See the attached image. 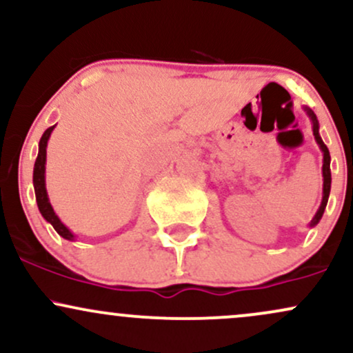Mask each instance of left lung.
Returning <instances> with one entry per match:
<instances>
[{"instance_id":"left-lung-1","label":"left lung","mask_w":353,"mask_h":353,"mask_svg":"<svg viewBox=\"0 0 353 353\" xmlns=\"http://www.w3.org/2000/svg\"><path fill=\"white\" fill-rule=\"evenodd\" d=\"M307 114L310 116L312 123H314L315 141H317V144L320 145V149H322V152H323V165H322V172H323V199H322V204H320V209L317 210V214H315V217L312 219V222H310V225H315L320 221V219H322L323 210H325V205H327V201H329L330 182H332V177H330V154H329V149H327V145L323 144L322 137L319 136V123H317V117H315V114H314V111H312V109H307Z\"/></svg>"}]
</instances>
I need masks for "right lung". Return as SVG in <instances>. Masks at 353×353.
<instances>
[{"instance_id": "add662e5", "label": "right lung", "mask_w": 353, "mask_h": 353, "mask_svg": "<svg viewBox=\"0 0 353 353\" xmlns=\"http://www.w3.org/2000/svg\"><path fill=\"white\" fill-rule=\"evenodd\" d=\"M54 129V125L48 128L44 131V134L39 139V152L38 157H36L34 163V171H33V184H34V192H36V202H38V208L41 216L46 219L48 222H51V225L54 228L56 232L59 234L61 237L68 239V241H72V234L70 232V229L59 221V217L56 216L54 210H52L50 201H48V194H46V188H44V164H46V145H48V139H50L51 131Z\"/></svg>"}]
</instances>
